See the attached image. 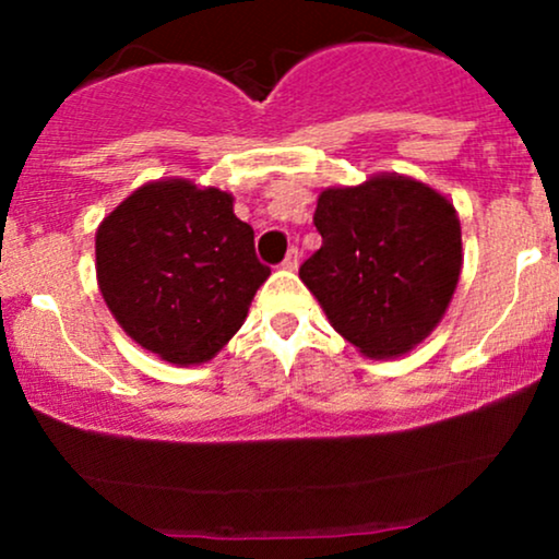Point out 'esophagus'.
Masks as SVG:
<instances>
[{"label":"esophagus","instance_id":"esophagus-1","mask_svg":"<svg viewBox=\"0 0 559 559\" xmlns=\"http://www.w3.org/2000/svg\"><path fill=\"white\" fill-rule=\"evenodd\" d=\"M299 258H301V254H299L297 247L288 249L286 258H284V267H286V271H297V267H299Z\"/></svg>","mask_w":559,"mask_h":559}]
</instances>
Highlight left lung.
<instances>
[{
  "label": "left lung",
  "mask_w": 559,
  "mask_h": 559,
  "mask_svg": "<svg viewBox=\"0 0 559 559\" xmlns=\"http://www.w3.org/2000/svg\"><path fill=\"white\" fill-rule=\"evenodd\" d=\"M323 243L299 278L331 325L365 357H400L444 318L463 267L454 204L391 173L320 191Z\"/></svg>",
  "instance_id": "1"
}]
</instances>
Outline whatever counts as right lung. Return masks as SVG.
I'll return each mask as SVG.
<instances>
[{"label":"right lung","instance_id":"obj_1","mask_svg":"<svg viewBox=\"0 0 559 559\" xmlns=\"http://www.w3.org/2000/svg\"><path fill=\"white\" fill-rule=\"evenodd\" d=\"M267 275L252 226L213 186L144 183L96 228V281L115 320L176 365L213 360Z\"/></svg>","mask_w":559,"mask_h":559}]
</instances>
